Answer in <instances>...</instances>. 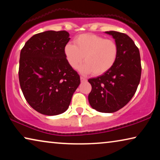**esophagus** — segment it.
<instances>
[{
  "label": "esophagus",
  "mask_w": 160,
  "mask_h": 160,
  "mask_svg": "<svg viewBox=\"0 0 160 160\" xmlns=\"http://www.w3.org/2000/svg\"><path fill=\"white\" fill-rule=\"evenodd\" d=\"M80 79H81V82H86V81H87L86 78H84V77H82V76H81Z\"/></svg>",
  "instance_id": "obj_1"
}]
</instances>
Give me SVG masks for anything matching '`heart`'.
I'll use <instances>...</instances> for the list:
<instances>
[{
    "instance_id": "obj_1",
    "label": "heart",
    "mask_w": 160,
    "mask_h": 160,
    "mask_svg": "<svg viewBox=\"0 0 160 160\" xmlns=\"http://www.w3.org/2000/svg\"><path fill=\"white\" fill-rule=\"evenodd\" d=\"M74 45L68 43L64 48L65 56L72 68H79L82 73L93 72L95 76L106 73L115 64L118 56V47L114 41L105 39L95 34H82L73 41Z\"/></svg>"
}]
</instances>
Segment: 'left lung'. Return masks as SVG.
Instances as JSON below:
<instances>
[{
  "instance_id": "obj_1",
  "label": "left lung",
  "mask_w": 160,
  "mask_h": 160,
  "mask_svg": "<svg viewBox=\"0 0 160 160\" xmlns=\"http://www.w3.org/2000/svg\"><path fill=\"white\" fill-rule=\"evenodd\" d=\"M115 40L118 56L115 64L106 73L89 78L91 107L102 113H113L128 104L135 95L141 76L139 49L128 35L107 31Z\"/></svg>"
}]
</instances>
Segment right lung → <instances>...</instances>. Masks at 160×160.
<instances>
[{
  "instance_id": "1",
  "label": "right lung",
  "mask_w": 160,
  "mask_h": 160,
  "mask_svg": "<svg viewBox=\"0 0 160 160\" xmlns=\"http://www.w3.org/2000/svg\"><path fill=\"white\" fill-rule=\"evenodd\" d=\"M69 40L65 30H48L32 36L21 50V89L30 106L42 114L64 113L80 84L79 75L65 56Z\"/></svg>"
}]
</instances>
